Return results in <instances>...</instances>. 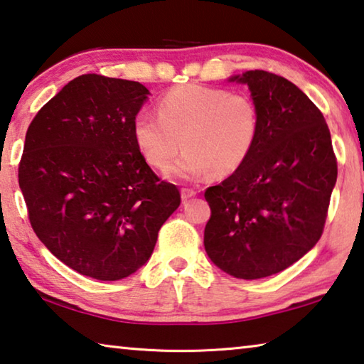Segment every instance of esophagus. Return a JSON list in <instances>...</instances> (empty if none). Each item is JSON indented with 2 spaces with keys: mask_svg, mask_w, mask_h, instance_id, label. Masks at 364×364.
<instances>
[{
  "mask_svg": "<svg viewBox=\"0 0 364 364\" xmlns=\"http://www.w3.org/2000/svg\"><path fill=\"white\" fill-rule=\"evenodd\" d=\"M196 193H198V192H196L195 188H187V187H186V188L181 190V196H182L183 201L188 200V198H193V196H195Z\"/></svg>",
  "mask_w": 364,
  "mask_h": 364,
  "instance_id": "34e87169",
  "label": "esophagus"
}]
</instances>
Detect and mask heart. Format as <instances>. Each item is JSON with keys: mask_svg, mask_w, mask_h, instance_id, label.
I'll list each match as a JSON object with an SVG mask.
<instances>
[{"mask_svg": "<svg viewBox=\"0 0 364 364\" xmlns=\"http://www.w3.org/2000/svg\"><path fill=\"white\" fill-rule=\"evenodd\" d=\"M156 116L139 112L132 121L136 150L154 169L195 181L214 172L234 174L252 154L259 135V112L247 95L187 83L156 101Z\"/></svg>", "mask_w": 364, "mask_h": 364, "instance_id": "1", "label": "heart"}]
</instances>
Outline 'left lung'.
Masks as SVG:
<instances>
[{"label":"left lung","instance_id":"obj_1","mask_svg":"<svg viewBox=\"0 0 364 364\" xmlns=\"http://www.w3.org/2000/svg\"><path fill=\"white\" fill-rule=\"evenodd\" d=\"M229 82L248 85L259 135L242 168L206 188L205 250L219 269L253 281L287 269L316 245L337 159L323 112L295 83L266 70Z\"/></svg>","mask_w":364,"mask_h":364}]
</instances>
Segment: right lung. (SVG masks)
<instances>
[{
    "label": "right lung",
    "instance_id": "obj_1",
    "mask_svg": "<svg viewBox=\"0 0 364 364\" xmlns=\"http://www.w3.org/2000/svg\"><path fill=\"white\" fill-rule=\"evenodd\" d=\"M148 95L140 82L83 74L28 126L19 187L32 229L65 266L119 281L150 259L181 193L136 150L132 121Z\"/></svg>",
    "mask_w": 364,
    "mask_h": 364
}]
</instances>
